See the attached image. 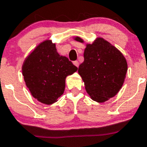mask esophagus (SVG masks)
<instances>
[{"instance_id": "34e87169", "label": "esophagus", "mask_w": 147, "mask_h": 147, "mask_svg": "<svg viewBox=\"0 0 147 147\" xmlns=\"http://www.w3.org/2000/svg\"><path fill=\"white\" fill-rule=\"evenodd\" d=\"M73 63H74V65H75V66H77V67H78V66H79L78 61H73Z\"/></svg>"}]
</instances>
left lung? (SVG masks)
<instances>
[{"label":"left lung","mask_w":147,"mask_h":147,"mask_svg":"<svg viewBox=\"0 0 147 147\" xmlns=\"http://www.w3.org/2000/svg\"><path fill=\"white\" fill-rule=\"evenodd\" d=\"M75 40L83 42L78 37ZM84 57L78 73L92 99L103 103L114 97L123 86L127 72L123 55L109 42L98 38L86 46Z\"/></svg>","instance_id":"left-lung-1"}]
</instances>
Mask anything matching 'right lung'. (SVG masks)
<instances>
[{"label":"right lung","instance_id":"add662e5","mask_svg":"<svg viewBox=\"0 0 147 147\" xmlns=\"http://www.w3.org/2000/svg\"><path fill=\"white\" fill-rule=\"evenodd\" d=\"M22 70L32 96L43 104H52L63 95L66 76L78 68L66 57L59 55L55 43L46 40L25 60Z\"/></svg>","mask_w":147,"mask_h":147}]
</instances>
